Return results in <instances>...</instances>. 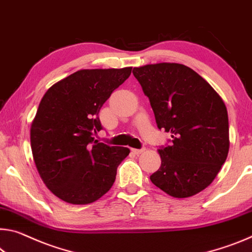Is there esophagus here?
<instances>
[{"label": "esophagus", "instance_id": "34e87169", "mask_svg": "<svg viewBox=\"0 0 252 252\" xmlns=\"http://www.w3.org/2000/svg\"><path fill=\"white\" fill-rule=\"evenodd\" d=\"M145 150H146L145 148H141V149H131V151H132V153H133L134 155H140V154H142Z\"/></svg>", "mask_w": 252, "mask_h": 252}]
</instances>
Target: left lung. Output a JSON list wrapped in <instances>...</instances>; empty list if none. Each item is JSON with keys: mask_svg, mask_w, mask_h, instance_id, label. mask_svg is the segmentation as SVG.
Returning <instances> with one entry per match:
<instances>
[{"mask_svg": "<svg viewBox=\"0 0 252 252\" xmlns=\"http://www.w3.org/2000/svg\"><path fill=\"white\" fill-rule=\"evenodd\" d=\"M132 73L148 96L159 129L171 145L158 150L161 165L150 181L170 196L189 197L217 177L229 153L224 102L196 71L182 63L135 67Z\"/></svg>", "mask_w": 252, "mask_h": 252, "instance_id": "left-lung-1", "label": "left lung"}]
</instances>
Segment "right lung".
<instances>
[{
  "label": "right lung",
  "mask_w": 252,
  "mask_h": 252,
  "mask_svg": "<svg viewBox=\"0 0 252 252\" xmlns=\"http://www.w3.org/2000/svg\"><path fill=\"white\" fill-rule=\"evenodd\" d=\"M131 69L78 70L43 95L31 125V149L40 177L63 201L90 204L113 185L129 148L105 145L93 135L102 130L99 110Z\"/></svg>",
  "instance_id": "obj_1"
}]
</instances>
